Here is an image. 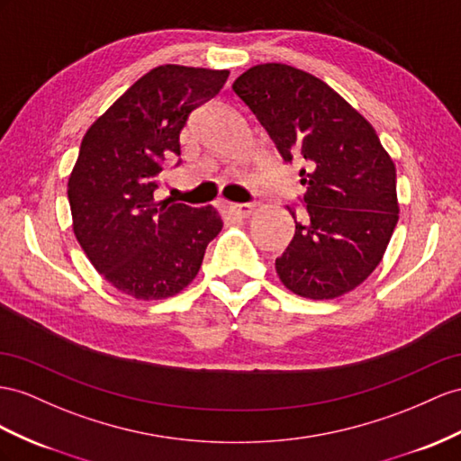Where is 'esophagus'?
<instances>
[{"mask_svg":"<svg viewBox=\"0 0 461 461\" xmlns=\"http://www.w3.org/2000/svg\"><path fill=\"white\" fill-rule=\"evenodd\" d=\"M230 208V212L233 216H238V218H249L251 214H253V204H230L228 206Z\"/></svg>","mask_w":461,"mask_h":461,"instance_id":"1","label":"esophagus"}]
</instances>
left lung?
I'll return each mask as SVG.
<instances>
[{
  "mask_svg": "<svg viewBox=\"0 0 461 461\" xmlns=\"http://www.w3.org/2000/svg\"><path fill=\"white\" fill-rule=\"evenodd\" d=\"M233 91L286 163L300 156L305 216L276 273L290 292L333 300L380 265L399 220L395 165L366 118L325 81L286 64H258Z\"/></svg>",
  "mask_w": 461,
  "mask_h": 461,
  "instance_id": "1",
  "label": "left lung"
}]
</instances>
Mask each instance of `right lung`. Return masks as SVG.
Here are the masks:
<instances>
[{"label":"right lung","instance_id":"right-lung-1","mask_svg":"<svg viewBox=\"0 0 461 461\" xmlns=\"http://www.w3.org/2000/svg\"><path fill=\"white\" fill-rule=\"evenodd\" d=\"M228 76V69L153 68L81 140L68 181L74 233L99 275L136 300H163L191 285L223 226L212 206L153 194L163 163L181 156L188 116L218 95Z\"/></svg>","mask_w":461,"mask_h":461}]
</instances>
